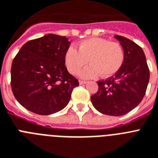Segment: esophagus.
<instances>
[{
    "label": "esophagus",
    "instance_id": "34e87169",
    "mask_svg": "<svg viewBox=\"0 0 158 158\" xmlns=\"http://www.w3.org/2000/svg\"><path fill=\"white\" fill-rule=\"evenodd\" d=\"M79 83H80V85H85V84H86L87 81H80Z\"/></svg>",
    "mask_w": 158,
    "mask_h": 158
}]
</instances>
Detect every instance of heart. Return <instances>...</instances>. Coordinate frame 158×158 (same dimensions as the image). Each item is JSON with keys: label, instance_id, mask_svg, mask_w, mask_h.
I'll return each instance as SVG.
<instances>
[{"label": "heart", "instance_id": "1", "mask_svg": "<svg viewBox=\"0 0 158 158\" xmlns=\"http://www.w3.org/2000/svg\"><path fill=\"white\" fill-rule=\"evenodd\" d=\"M124 52L120 44L103 38L93 37L81 41L78 50L70 47L64 53V63L70 73H78L87 62L90 63L80 73L81 77L89 79L101 75L110 77L120 69Z\"/></svg>", "mask_w": 158, "mask_h": 158}]
</instances>
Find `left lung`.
<instances>
[{"label":"left lung","mask_w":158,"mask_h":158,"mask_svg":"<svg viewBox=\"0 0 158 158\" xmlns=\"http://www.w3.org/2000/svg\"><path fill=\"white\" fill-rule=\"evenodd\" d=\"M114 38L123 48V64L114 76L98 82V90L90 99L95 109L102 114L120 116L142 101L149 81V69L139 45L120 35Z\"/></svg>","instance_id":"obj_1"}]
</instances>
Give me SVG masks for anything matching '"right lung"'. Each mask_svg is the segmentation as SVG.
Segmentation results:
<instances>
[{
	"mask_svg": "<svg viewBox=\"0 0 158 158\" xmlns=\"http://www.w3.org/2000/svg\"><path fill=\"white\" fill-rule=\"evenodd\" d=\"M65 36L48 34L21 48L11 67L12 91L17 101L35 114H54L66 106L77 79L68 72Z\"/></svg>",
	"mask_w": 158,
	"mask_h": 158,
	"instance_id": "right-lung-1",
	"label": "right lung"
}]
</instances>
